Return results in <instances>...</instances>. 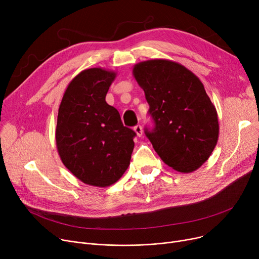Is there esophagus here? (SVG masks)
<instances>
[{
  "mask_svg": "<svg viewBox=\"0 0 259 259\" xmlns=\"http://www.w3.org/2000/svg\"><path fill=\"white\" fill-rule=\"evenodd\" d=\"M134 131H135V133L137 134V136H138V137H141V136L143 135L142 126H141L140 124H138V125H136V126L134 127Z\"/></svg>",
  "mask_w": 259,
  "mask_h": 259,
  "instance_id": "esophagus-1",
  "label": "esophagus"
}]
</instances>
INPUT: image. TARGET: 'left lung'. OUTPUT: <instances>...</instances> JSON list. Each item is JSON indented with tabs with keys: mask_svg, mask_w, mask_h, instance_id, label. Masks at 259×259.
Returning <instances> with one entry per match:
<instances>
[{
	"mask_svg": "<svg viewBox=\"0 0 259 259\" xmlns=\"http://www.w3.org/2000/svg\"><path fill=\"white\" fill-rule=\"evenodd\" d=\"M133 75L143 89L155 121L145 135L162 161L180 172H192L211 156L219 140V118L202 81L168 59L137 64Z\"/></svg>",
	"mask_w": 259,
	"mask_h": 259,
	"instance_id": "1",
	"label": "left lung"
}]
</instances>
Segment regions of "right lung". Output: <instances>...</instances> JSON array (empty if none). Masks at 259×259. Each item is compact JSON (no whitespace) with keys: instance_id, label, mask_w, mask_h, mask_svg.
<instances>
[{"instance_id":"obj_1","label":"right lung","mask_w":259,"mask_h":259,"mask_svg":"<svg viewBox=\"0 0 259 259\" xmlns=\"http://www.w3.org/2000/svg\"><path fill=\"white\" fill-rule=\"evenodd\" d=\"M117 73L81 71L60 102L55 141L60 160L84 184L108 187L130 166L136 133L123 126L119 112L105 101Z\"/></svg>"}]
</instances>
